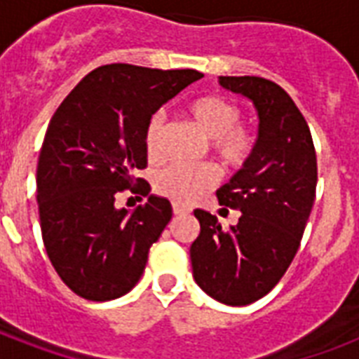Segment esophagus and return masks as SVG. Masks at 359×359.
Returning a JSON list of instances; mask_svg holds the SVG:
<instances>
[{
  "mask_svg": "<svg viewBox=\"0 0 359 359\" xmlns=\"http://www.w3.org/2000/svg\"><path fill=\"white\" fill-rule=\"evenodd\" d=\"M173 214L184 216V214H190V208H186L184 205H179V203H173Z\"/></svg>",
  "mask_w": 359,
  "mask_h": 359,
  "instance_id": "34e87169",
  "label": "esophagus"
}]
</instances>
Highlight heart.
<instances>
[{
  "instance_id": "b5f03b06",
  "label": "heart",
  "mask_w": 359,
  "mask_h": 359,
  "mask_svg": "<svg viewBox=\"0 0 359 359\" xmlns=\"http://www.w3.org/2000/svg\"><path fill=\"white\" fill-rule=\"evenodd\" d=\"M188 117L203 134L210 140L214 154L227 165H242L250 158L255 135L245 126H238L240 109L227 98L208 95L194 100L188 106ZM162 115H154L145 130V149L149 158L160 156V137H162ZM218 179L212 165H180L173 163L158 175L156 190L162 196L177 203H191L201 196L208 186Z\"/></svg>"
}]
</instances>
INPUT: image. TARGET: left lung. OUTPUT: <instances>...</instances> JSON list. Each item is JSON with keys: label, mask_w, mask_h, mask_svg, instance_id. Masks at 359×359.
Wrapping results in <instances>:
<instances>
[{"label": "left lung", "mask_w": 359, "mask_h": 359, "mask_svg": "<svg viewBox=\"0 0 359 359\" xmlns=\"http://www.w3.org/2000/svg\"><path fill=\"white\" fill-rule=\"evenodd\" d=\"M227 91L255 108L257 140L250 158L218 190V201L240 210L222 229L216 216L196 208L201 231L190 245L196 283L227 306L253 304L278 285L300 248L317 190L311 132L292 98L257 76H219Z\"/></svg>", "instance_id": "obj_1"}]
</instances>
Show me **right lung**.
<instances>
[{
  "label": "right lung",
  "mask_w": 359,
  "mask_h": 359,
  "mask_svg": "<svg viewBox=\"0 0 359 359\" xmlns=\"http://www.w3.org/2000/svg\"><path fill=\"white\" fill-rule=\"evenodd\" d=\"M201 78L190 69L104 65L53 114L36 165L39 218L55 272L81 298L114 300L140 281L151 245L173 216L171 203L134 175L147 168V124ZM137 180L134 191L146 205L117 208L116 194Z\"/></svg>",
  "instance_id": "obj_1"
}]
</instances>
